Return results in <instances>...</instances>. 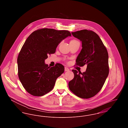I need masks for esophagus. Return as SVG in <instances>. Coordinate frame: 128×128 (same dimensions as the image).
Segmentation results:
<instances>
[{"label":"esophagus","mask_w":128,"mask_h":128,"mask_svg":"<svg viewBox=\"0 0 128 128\" xmlns=\"http://www.w3.org/2000/svg\"><path fill=\"white\" fill-rule=\"evenodd\" d=\"M70 70L67 67H65V72H67V71H68Z\"/></svg>","instance_id":"34e87169"}]
</instances>
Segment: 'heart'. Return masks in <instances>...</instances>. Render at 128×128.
I'll list each match as a JSON object with an SVG mask.
<instances>
[{
	"instance_id": "heart-1",
	"label": "heart",
	"mask_w": 128,
	"mask_h": 128,
	"mask_svg": "<svg viewBox=\"0 0 128 128\" xmlns=\"http://www.w3.org/2000/svg\"><path fill=\"white\" fill-rule=\"evenodd\" d=\"M76 41H77V40H72V41L70 42H70H76Z\"/></svg>"
}]
</instances>
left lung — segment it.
Listing matches in <instances>:
<instances>
[{"label": "left lung", "instance_id": "8db88e82", "mask_svg": "<svg viewBox=\"0 0 128 128\" xmlns=\"http://www.w3.org/2000/svg\"><path fill=\"white\" fill-rule=\"evenodd\" d=\"M72 34L82 43V49L76 60V65L87 66L82 73L72 70L74 77L68 82V87L79 98H92L101 90L108 75V52L95 32L82 30Z\"/></svg>", "mask_w": 128, "mask_h": 128}]
</instances>
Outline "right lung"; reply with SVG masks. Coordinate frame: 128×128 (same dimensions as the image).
I'll return each mask as SVG.
<instances>
[{
  "instance_id": "add662e5",
  "label": "right lung",
  "mask_w": 128,
  "mask_h": 128,
  "mask_svg": "<svg viewBox=\"0 0 128 128\" xmlns=\"http://www.w3.org/2000/svg\"><path fill=\"white\" fill-rule=\"evenodd\" d=\"M67 30L43 28L32 32L21 49L17 58L18 76L26 91L41 96L51 91L56 80L64 72L60 63L48 67L44 63L48 56L54 54L61 41L71 36Z\"/></svg>"
}]
</instances>
